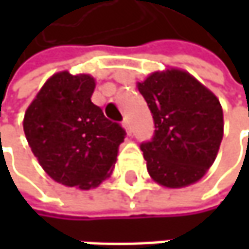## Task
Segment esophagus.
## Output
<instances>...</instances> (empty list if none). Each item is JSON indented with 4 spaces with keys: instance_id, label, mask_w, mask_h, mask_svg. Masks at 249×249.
Returning <instances> with one entry per match:
<instances>
[{
    "instance_id": "esophagus-1",
    "label": "esophagus",
    "mask_w": 249,
    "mask_h": 249,
    "mask_svg": "<svg viewBox=\"0 0 249 249\" xmlns=\"http://www.w3.org/2000/svg\"><path fill=\"white\" fill-rule=\"evenodd\" d=\"M123 125H124V128L126 129V132H128V134H131V132H132V125H131V121H129V118H128V117H125L124 118Z\"/></svg>"
}]
</instances>
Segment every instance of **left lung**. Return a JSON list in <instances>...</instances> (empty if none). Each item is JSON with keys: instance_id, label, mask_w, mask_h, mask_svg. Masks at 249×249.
<instances>
[{"instance_id": "obj_1", "label": "left lung", "mask_w": 249, "mask_h": 249, "mask_svg": "<svg viewBox=\"0 0 249 249\" xmlns=\"http://www.w3.org/2000/svg\"><path fill=\"white\" fill-rule=\"evenodd\" d=\"M153 120L154 134L141 142L150 176L161 186H189L216 159L224 114L218 98L183 71L156 72L138 83Z\"/></svg>"}]
</instances>
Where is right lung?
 <instances>
[{"instance_id": "1", "label": "right lung", "mask_w": 249, "mask_h": 249, "mask_svg": "<svg viewBox=\"0 0 249 249\" xmlns=\"http://www.w3.org/2000/svg\"><path fill=\"white\" fill-rule=\"evenodd\" d=\"M95 80L89 75H53L24 115L25 138L53 180L90 189L114 167L125 129L109 121L90 101Z\"/></svg>"}]
</instances>
